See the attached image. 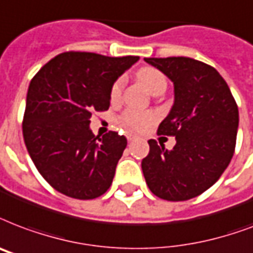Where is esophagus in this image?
I'll return each mask as SVG.
<instances>
[{"label": "esophagus", "instance_id": "esophagus-1", "mask_svg": "<svg viewBox=\"0 0 253 253\" xmlns=\"http://www.w3.org/2000/svg\"><path fill=\"white\" fill-rule=\"evenodd\" d=\"M126 136H127V140H128V142H131V140L136 139V136H135L134 134H127Z\"/></svg>", "mask_w": 253, "mask_h": 253}]
</instances>
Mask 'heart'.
<instances>
[{
    "label": "heart",
    "mask_w": 253,
    "mask_h": 253,
    "mask_svg": "<svg viewBox=\"0 0 253 253\" xmlns=\"http://www.w3.org/2000/svg\"><path fill=\"white\" fill-rule=\"evenodd\" d=\"M136 77H138V81L140 84H143L152 95L159 91H165L166 87H167L166 77L155 67H142L136 73ZM123 86H125V80L123 78H118L113 84V86L110 88V101L113 103L121 99ZM154 121H155V115L152 113H150V111H136V110H127L119 118V122L123 127L135 131L147 128L151 123H154Z\"/></svg>",
    "instance_id": "obj_1"
}]
</instances>
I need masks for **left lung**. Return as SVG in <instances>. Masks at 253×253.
Here are the masks:
<instances>
[{"label": "left lung", "instance_id": "8db88e82", "mask_svg": "<svg viewBox=\"0 0 253 253\" xmlns=\"http://www.w3.org/2000/svg\"><path fill=\"white\" fill-rule=\"evenodd\" d=\"M173 84V105L158 134L175 136L172 150L148 140L142 161L154 195L169 202L199 196L217 182L234 157L239 110L216 69L187 57L144 58Z\"/></svg>", "mask_w": 253, "mask_h": 253}]
</instances>
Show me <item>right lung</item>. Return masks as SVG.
Returning a JSON list of instances; mask_svg holds the SVG:
<instances>
[{
	"mask_svg": "<svg viewBox=\"0 0 253 253\" xmlns=\"http://www.w3.org/2000/svg\"><path fill=\"white\" fill-rule=\"evenodd\" d=\"M139 57L66 51L29 84L22 132L33 163L50 186L74 199H95L113 183L127 139L90 130L92 111L110 107V88Z\"/></svg>",
	"mask_w": 253,
	"mask_h": 253,
	"instance_id": "obj_1",
	"label": "right lung"
}]
</instances>
